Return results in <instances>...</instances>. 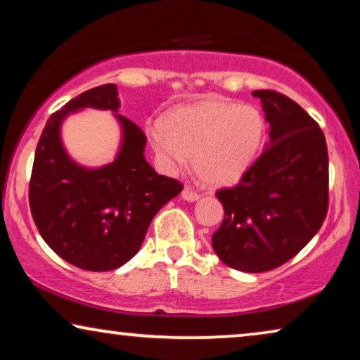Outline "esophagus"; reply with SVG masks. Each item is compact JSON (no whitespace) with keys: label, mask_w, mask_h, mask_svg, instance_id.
I'll use <instances>...</instances> for the list:
<instances>
[{"label":"esophagus","mask_w":360,"mask_h":360,"mask_svg":"<svg viewBox=\"0 0 360 360\" xmlns=\"http://www.w3.org/2000/svg\"><path fill=\"white\" fill-rule=\"evenodd\" d=\"M181 198L185 201H196L200 198V195L191 188H184V191H181Z\"/></svg>","instance_id":"1"}]
</instances>
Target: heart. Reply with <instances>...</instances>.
<instances>
[{
  "mask_svg": "<svg viewBox=\"0 0 360 360\" xmlns=\"http://www.w3.org/2000/svg\"><path fill=\"white\" fill-rule=\"evenodd\" d=\"M265 120L257 108L206 98L175 108L162 126L147 127L152 150L165 169L181 172L193 159L195 172L210 186L234 185L257 159Z\"/></svg>",
  "mask_w": 360,
  "mask_h": 360,
  "instance_id": "1",
  "label": "heart"
}]
</instances>
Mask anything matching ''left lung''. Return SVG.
Here are the masks:
<instances>
[{"label": "left lung", "instance_id": "1", "mask_svg": "<svg viewBox=\"0 0 360 360\" xmlns=\"http://www.w3.org/2000/svg\"><path fill=\"white\" fill-rule=\"evenodd\" d=\"M252 96L270 142L238 185L216 191L224 219L211 243L228 267L259 274L288 262L323 226L329 165L323 131L298 103L274 90Z\"/></svg>", "mask_w": 360, "mask_h": 360}]
</instances>
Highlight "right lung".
<instances>
[{"label":"right lung","mask_w":360,"mask_h":360,"mask_svg":"<svg viewBox=\"0 0 360 360\" xmlns=\"http://www.w3.org/2000/svg\"><path fill=\"white\" fill-rule=\"evenodd\" d=\"M83 107L110 109L123 127L117 159L100 169L73 162L63 149L61 121ZM112 83L83 91L46 122L29 181V206L42 239L78 269L106 272L139 252L150 221L184 190L179 180L159 175L144 157L147 137L117 115Z\"/></svg>","instance_id":"1"}]
</instances>
